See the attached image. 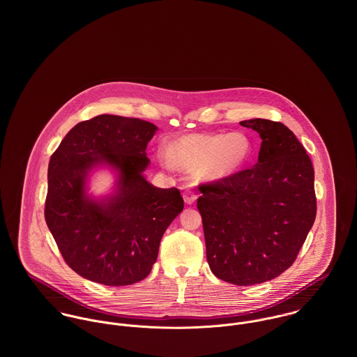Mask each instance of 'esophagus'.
Returning a JSON list of instances; mask_svg holds the SVG:
<instances>
[{
  "mask_svg": "<svg viewBox=\"0 0 357 357\" xmlns=\"http://www.w3.org/2000/svg\"><path fill=\"white\" fill-rule=\"evenodd\" d=\"M183 198H184L185 204H191L197 201L198 195H197L194 191H191V190H185L184 194H183Z\"/></svg>",
  "mask_w": 357,
  "mask_h": 357,
  "instance_id": "34e87169",
  "label": "esophagus"
}]
</instances>
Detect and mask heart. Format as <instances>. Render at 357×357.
I'll use <instances>...</instances> for the list:
<instances>
[{
	"instance_id": "1",
	"label": "heart",
	"mask_w": 357,
	"mask_h": 357,
	"mask_svg": "<svg viewBox=\"0 0 357 357\" xmlns=\"http://www.w3.org/2000/svg\"><path fill=\"white\" fill-rule=\"evenodd\" d=\"M252 156V142L242 132L228 135H191L178 139L170 153L160 151L166 166L176 162L185 170H197L206 181L224 180L242 170Z\"/></svg>"
}]
</instances>
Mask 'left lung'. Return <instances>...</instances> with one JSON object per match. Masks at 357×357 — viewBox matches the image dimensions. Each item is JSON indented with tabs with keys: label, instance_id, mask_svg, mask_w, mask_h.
Wrapping results in <instances>:
<instances>
[{
	"label": "left lung",
	"instance_id": "left-lung-1",
	"mask_svg": "<svg viewBox=\"0 0 357 357\" xmlns=\"http://www.w3.org/2000/svg\"><path fill=\"white\" fill-rule=\"evenodd\" d=\"M261 137L253 167L201 184L206 257L221 280L252 286L296 261L314 222V172L296 135L269 119L242 121Z\"/></svg>",
	"mask_w": 357,
	"mask_h": 357
}]
</instances>
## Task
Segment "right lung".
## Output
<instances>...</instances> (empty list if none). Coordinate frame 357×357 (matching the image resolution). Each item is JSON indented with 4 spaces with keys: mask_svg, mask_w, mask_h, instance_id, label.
I'll use <instances>...</instances> for the list:
<instances>
[{
    "mask_svg": "<svg viewBox=\"0 0 357 357\" xmlns=\"http://www.w3.org/2000/svg\"><path fill=\"white\" fill-rule=\"evenodd\" d=\"M156 126L102 114L77 123L52 153L45 221L67 265L105 286H128L149 276L159 243L184 208L177 188H158L143 172ZM107 165L119 174L116 191L95 200L89 173Z\"/></svg>",
    "mask_w": 357,
    "mask_h": 357,
    "instance_id": "right-lung-1",
    "label": "right lung"
}]
</instances>
